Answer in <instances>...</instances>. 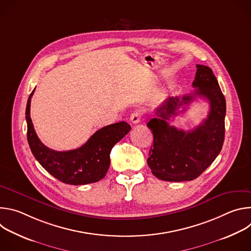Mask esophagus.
I'll list each match as a JSON object with an SVG mask.
<instances>
[{
  "mask_svg": "<svg viewBox=\"0 0 251 251\" xmlns=\"http://www.w3.org/2000/svg\"><path fill=\"white\" fill-rule=\"evenodd\" d=\"M141 116H142V113L140 111H135L131 114L130 116V121L133 123V124H137L140 122V119H141Z\"/></svg>",
  "mask_w": 251,
  "mask_h": 251,
  "instance_id": "34e87169",
  "label": "esophagus"
}]
</instances>
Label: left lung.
<instances>
[{
	"label": "left lung",
	"mask_w": 251,
	"mask_h": 251,
	"mask_svg": "<svg viewBox=\"0 0 251 251\" xmlns=\"http://www.w3.org/2000/svg\"><path fill=\"white\" fill-rule=\"evenodd\" d=\"M194 93L182 98L170 97L156 109L155 118L148 123L154 137L153 148L147 159L153 175L167 182L192 181L198 177L222 151L225 141L226 98L212 70L197 64L193 82ZM197 97L205 98L210 103V112L203 123L186 132L171 126L167 121L176 116V110L190 103ZM186 108L180 112H184Z\"/></svg>",
	"instance_id": "8db88e82"
}]
</instances>
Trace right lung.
Here are the masks:
<instances>
[{
    "instance_id": "1",
    "label": "right lung",
    "mask_w": 251,
    "mask_h": 251,
    "mask_svg": "<svg viewBox=\"0 0 251 251\" xmlns=\"http://www.w3.org/2000/svg\"><path fill=\"white\" fill-rule=\"evenodd\" d=\"M30 93L25 108L27 142L38 162L58 181L68 185H87L96 183L105 176L110 166V152L129 131L131 126L121 121L96 131L81 147L58 152L45 146L34 131L30 116Z\"/></svg>"
}]
</instances>
